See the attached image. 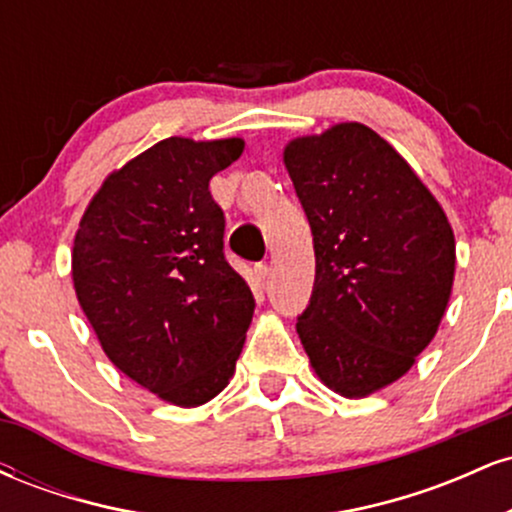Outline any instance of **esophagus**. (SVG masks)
Segmentation results:
<instances>
[{"instance_id":"34e87169","label":"esophagus","mask_w":512,"mask_h":512,"mask_svg":"<svg viewBox=\"0 0 512 512\" xmlns=\"http://www.w3.org/2000/svg\"><path fill=\"white\" fill-rule=\"evenodd\" d=\"M269 274H272V269L267 264H255V269H252V276H255L257 284H264L269 279Z\"/></svg>"}]
</instances>
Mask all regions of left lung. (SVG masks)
<instances>
[{
    "label": "left lung",
    "mask_w": 512,
    "mask_h": 512,
    "mask_svg": "<svg viewBox=\"0 0 512 512\" xmlns=\"http://www.w3.org/2000/svg\"><path fill=\"white\" fill-rule=\"evenodd\" d=\"M284 166L315 248L313 296L296 332L322 383L368 397L436 337L455 279L450 221L409 163L361 122L291 139Z\"/></svg>",
    "instance_id": "8db88e82"
}]
</instances>
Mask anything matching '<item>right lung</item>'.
<instances>
[{
    "instance_id": "right-lung-1",
    "label": "right lung",
    "mask_w": 512,
    "mask_h": 512,
    "mask_svg": "<svg viewBox=\"0 0 512 512\" xmlns=\"http://www.w3.org/2000/svg\"><path fill=\"white\" fill-rule=\"evenodd\" d=\"M243 149L238 137L163 139L103 180L74 236V291L105 356L175 407L228 385L255 313L209 192Z\"/></svg>"
}]
</instances>
